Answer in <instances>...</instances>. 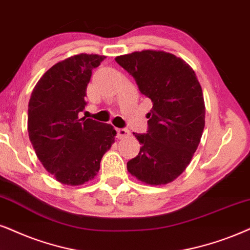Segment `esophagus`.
Returning <instances> with one entry per match:
<instances>
[{"label":"esophagus","instance_id":"esophagus-1","mask_svg":"<svg viewBox=\"0 0 250 250\" xmlns=\"http://www.w3.org/2000/svg\"><path fill=\"white\" fill-rule=\"evenodd\" d=\"M129 135H130V131H129L128 129H125V128L116 129V138H119V140H122V138L128 137Z\"/></svg>","mask_w":250,"mask_h":250}]
</instances>
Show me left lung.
Segmentation results:
<instances>
[{"label":"left lung","instance_id":"1","mask_svg":"<svg viewBox=\"0 0 250 250\" xmlns=\"http://www.w3.org/2000/svg\"><path fill=\"white\" fill-rule=\"evenodd\" d=\"M115 61L131 75L141 93L152 102L146 134H136L142 147L127 168L142 182L166 185L189 165L205 125L200 82L190 65L175 55L142 50Z\"/></svg>","mask_w":250,"mask_h":250}]
</instances>
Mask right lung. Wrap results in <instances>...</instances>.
I'll return each mask as SVG.
<instances>
[{"label": "right lung", "mask_w": 250, "mask_h": 250, "mask_svg": "<svg viewBox=\"0 0 250 250\" xmlns=\"http://www.w3.org/2000/svg\"><path fill=\"white\" fill-rule=\"evenodd\" d=\"M105 58L80 54L56 63L31 94L30 141L47 172L64 185H83L93 179L114 142L113 125L78 118L87 105L85 96L92 70Z\"/></svg>", "instance_id": "add662e5"}]
</instances>
